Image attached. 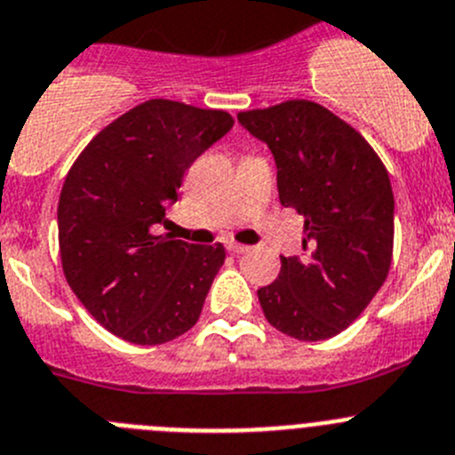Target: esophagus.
Returning <instances> with one entry per match:
<instances>
[{
	"instance_id": "esophagus-1",
	"label": "esophagus",
	"mask_w": 455,
	"mask_h": 455,
	"mask_svg": "<svg viewBox=\"0 0 455 455\" xmlns=\"http://www.w3.org/2000/svg\"><path fill=\"white\" fill-rule=\"evenodd\" d=\"M227 249L228 251H233V253H247L249 251V247L247 244H240V243H227Z\"/></svg>"
}]
</instances>
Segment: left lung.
I'll use <instances>...</instances> for the list:
<instances>
[{"label": "left lung", "mask_w": 455, "mask_h": 455, "mask_svg": "<svg viewBox=\"0 0 455 455\" xmlns=\"http://www.w3.org/2000/svg\"><path fill=\"white\" fill-rule=\"evenodd\" d=\"M276 161L278 199L304 215L301 256H281L258 290L269 324L317 342L342 333L386 283L395 244V195L370 142L324 106L290 100L237 113Z\"/></svg>", "instance_id": "8db88e82"}]
</instances>
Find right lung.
<instances>
[{
	"label": "right lung",
	"mask_w": 455,
	"mask_h": 455,
	"mask_svg": "<svg viewBox=\"0 0 455 455\" xmlns=\"http://www.w3.org/2000/svg\"><path fill=\"white\" fill-rule=\"evenodd\" d=\"M233 126L227 110L149 100L88 142L59 199L60 265L92 317L133 345H163L197 324L222 244L156 235L188 167Z\"/></svg>",
	"instance_id": "add662e5"
}]
</instances>
